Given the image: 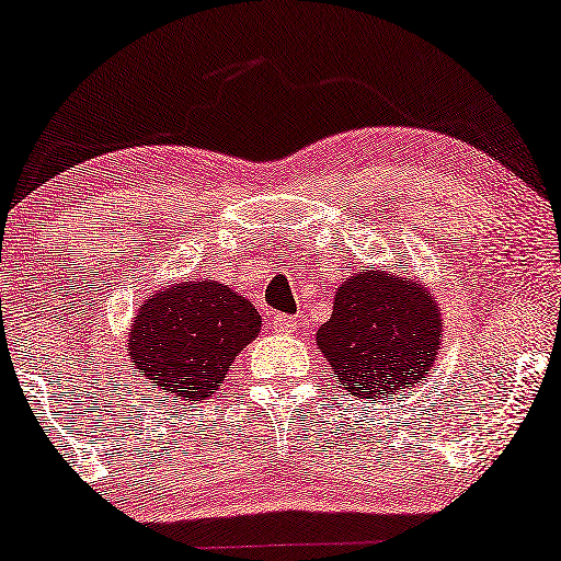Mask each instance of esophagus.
Listing matches in <instances>:
<instances>
[{"instance_id": "obj_1", "label": "esophagus", "mask_w": 561, "mask_h": 561, "mask_svg": "<svg viewBox=\"0 0 561 561\" xmlns=\"http://www.w3.org/2000/svg\"><path fill=\"white\" fill-rule=\"evenodd\" d=\"M270 328L274 330V333L291 335V333H297L299 322L295 318H289V314H274V318L270 320Z\"/></svg>"}]
</instances>
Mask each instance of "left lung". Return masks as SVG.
I'll use <instances>...</instances> for the list:
<instances>
[{
	"label": "left lung",
	"instance_id": "1",
	"mask_svg": "<svg viewBox=\"0 0 561 561\" xmlns=\"http://www.w3.org/2000/svg\"><path fill=\"white\" fill-rule=\"evenodd\" d=\"M445 322L439 302L420 279L366 266L335 289L333 314L314 343L351 397H404L439 356Z\"/></svg>",
	"mask_w": 561,
	"mask_h": 561
}]
</instances>
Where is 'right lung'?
Returning a JSON list of instances; mask_svg holds the SVG:
<instances>
[{
	"label": "right lung",
	"instance_id": "add662e5",
	"mask_svg": "<svg viewBox=\"0 0 561 561\" xmlns=\"http://www.w3.org/2000/svg\"><path fill=\"white\" fill-rule=\"evenodd\" d=\"M259 330L262 314L228 284L213 277L180 282L152 291L139 305L124 351L152 389L187 404L218 391Z\"/></svg>",
	"mask_w": 561,
	"mask_h": 561
}]
</instances>
